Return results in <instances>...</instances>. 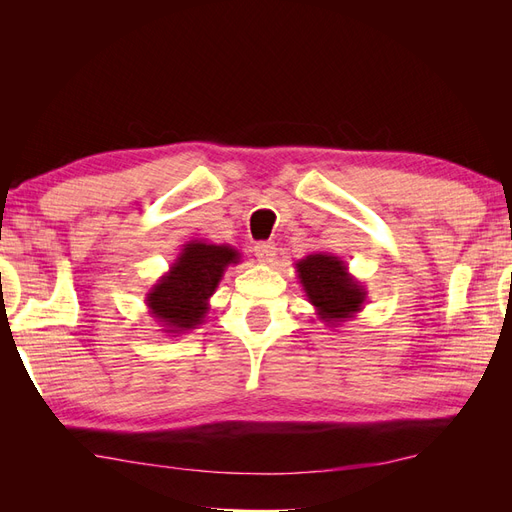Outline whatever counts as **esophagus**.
Masks as SVG:
<instances>
[{
	"label": "esophagus",
	"instance_id": "obj_1",
	"mask_svg": "<svg viewBox=\"0 0 512 512\" xmlns=\"http://www.w3.org/2000/svg\"><path fill=\"white\" fill-rule=\"evenodd\" d=\"M254 256L262 262V265H271V262L277 256L275 245L273 243H258V245H254Z\"/></svg>",
	"mask_w": 512,
	"mask_h": 512
}]
</instances>
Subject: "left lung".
Masks as SVG:
<instances>
[{
    "mask_svg": "<svg viewBox=\"0 0 512 512\" xmlns=\"http://www.w3.org/2000/svg\"><path fill=\"white\" fill-rule=\"evenodd\" d=\"M297 277L316 316L327 327H339L361 312L367 301L365 286L348 271L346 262L333 254H309L297 260Z\"/></svg>",
    "mask_w": 512,
    "mask_h": 512,
    "instance_id": "8db88e82",
    "label": "left lung"
}]
</instances>
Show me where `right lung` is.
<instances>
[{
  "instance_id": "1",
  "label": "right lung",
  "mask_w": 512,
  "mask_h": 512,
  "mask_svg": "<svg viewBox=\"0 0 512 512\" xmlns=\"http://www.w3.org/2000/svg\"><path fill=\"white\" fill-rule=\"evenodd\" d=\"M239 262L241 254L232 245L188 241L173 265L149 288L145 297L149 316L162 333L173 337L198 329L226 269Z\"/></svg>"
}]
</instances>
